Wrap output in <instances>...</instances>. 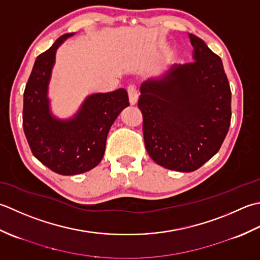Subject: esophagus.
<instances>
[{
    "instance_id": "1",
    "label": "esophagus",
    "mask_w": 260,
    "mask_h": 260,
    "mask_svg": "<svg viewBox=\"0 0 260 260\" xmlns=\"http://www.w3.org/2000/svg\"><path fill=\"white\" fill-rule=\"evenodd\" d=\"M128 95H129L130 104L135 105L138 102V98H139V95H138L137 88H136L135 85H129L128 86Z\"/></svg>"
}]
</instances>
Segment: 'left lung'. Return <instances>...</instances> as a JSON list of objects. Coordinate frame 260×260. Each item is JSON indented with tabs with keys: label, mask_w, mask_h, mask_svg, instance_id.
I'll use <instances>...</instances> for the list:
<instances>
[{
	"label": "left lung",
	"mask_w": 260,
	"mask_h": 260,
	"mask_svg": "<svg viewBox=\"0 0 260 260\" xmlns=\"http://www.w3.org/2000/svg\"><path fill=\"white\" fill-rule=\"evenodd\" d=\"M190 62L174 63L140 86L146 149L158 165L189 173L210 160L231 121V91L221 58L189 34Z\"/></svg>",
	"instance_id": "8db88e82"
}]
</instances>
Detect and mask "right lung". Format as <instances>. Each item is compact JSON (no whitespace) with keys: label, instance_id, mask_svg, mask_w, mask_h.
<instances>
[{"label":"right lung","instance_id":"obj_1","mask_svg":"<svg viewBox=\"0 0 260 260\" xmlns=\"http://www.w3.org/2000/svg\"><path fill=\"white\" fill-rule=\"evenodd\" d=\"M74 35H62L37 57L23 94V130L30 149L40 162L60 175L82 174L98 166L111 125L129 107L128 93L119 88L88 95L72 118L52 114L48 88L56 51Z\"/></svg>","mask_w":260,"mask_h":260}]
</instances>
